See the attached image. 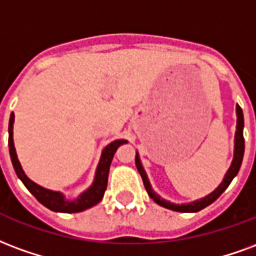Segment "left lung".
Instances as JSON below:
<instances>
[{"label":"left lung","mask_w":256,"mask_h":256,"mask_svg":"<svg viewBox=\"0 0 256 256\" xmlns=\"http://www.w3.org/2000/svg\"><path fill=\"white\" fill-rule=\"evenodd\" d=\"M236 114H238V126H236V135H234V154H233V161L230 168L228 169L226 174L224 177L222 182L218 186L212 194H208L207 196L199 199V200H195V202L191 203H184V204H174V203H170L162 199L160 195H156L154 190L151 188L150 182L147 178V174L143 166H142V162L139 160V154L136 152L135 164L138 170L140 173L142 180H143V184H144V188H146L148 196L154 200L156 203H158L160 206L165 207V208H169V210H173V212H196L199 210H202L204 207H207L208 204H212V202H216L218 198L221 196L229 184L232 182V180L234 178V176L238 173V169L242 166V162H243V156H244V136H243V128H244V117H243V110L240 106H236Z\"/></svg>","instance_id":"left-lung-1"}]
</instances>
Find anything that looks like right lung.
Listing matches in <instances>:
<instances>
[{
	"label": "right lung",
	"mask_w": 256,
	"mask_h": 256,
	"mask_svg": "<svg viewBox=\"0 0 256 256\" xmlns=\"http://www.w3.org/2000/svg\"><path fill=\"white\" fill-rule=\"evenodd\" d=\"M13 121H14V114H10L9 118V154H10V160H12V165L14 168V172L18 177L23 182V184L27 187L34 196L38 199V202H40L44 206H46L50 210L58 212H83L86 208L95 206L96 203L100 202V199L104 198V194L108 187V176H109V169L112 160L114 156V152L117 148L122 144L126 143V140H114L110 144L104 148L102 156H100V164L95 172V178L92 186L84 191L83 194H80V196L74 200H66L65 196L61 192L50 191L46 188L40 187L38 184H35L31 182L28 177L26 176V173L22 169V165L18 160V154L14 150V144H13Z\"/></svg>",
	"instance_id": "obj_1"
}]
</instances>
